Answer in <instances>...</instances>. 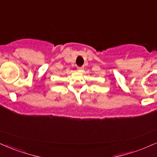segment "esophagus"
I'll return each mask as SVG.
<instances>
[{"instance_id": "1", "label": "esophagus", "mask_w": 157, "mask_h": 157, "mask_svg": "<svg viewBox=\"0 0 157 157\" xmlns=\"http://www.w3.org/2000/svg\"><path fill=\"white\" fill-rule=\"evenodd\" d=\"M78 71H81V70L83 69V67H78Z\"/></svg>"}]
</instances>
